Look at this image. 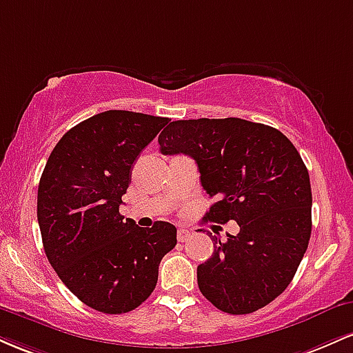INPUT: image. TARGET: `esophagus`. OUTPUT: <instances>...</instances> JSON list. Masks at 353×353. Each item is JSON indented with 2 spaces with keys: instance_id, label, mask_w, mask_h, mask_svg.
Returning a JSON list of instances; mask_svg holds the SVG:
<instances>
[{
  "instance_id": "esophagus-1",
  "label": "esophagus",
  "mask_w": 353,
  "mask_h": 353,
  "mask_svg": "<svg viewBox=\"0 0 353 353\" xmlns=\"http://www.w3.org/2000/svg\"><path fill=\"white\" fill-rule=\"evenodd\" d=\"M189 237H190V230L184 229V228H181L179 230H177V241L179 242H185Z\"/></svg>"
}]
</instances>
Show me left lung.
<instances>
[{
    "instance_id": "8db88e82",
    "label": "left lung",
    "mask_w": 353,
    "mask_h": 353,
    "mask_svg": "<svg viewBox=\"0 0 353 353\" xmlns=\"http://www.w3.org/2000/svg\"><path fill=\"white\" fill-rule=\"evenodd\" d=\"M161 152L188 154L216 202L205 219L236 221L237 236L214 239L197 267L202 295L219 310L250 314L287 289L312 232L309 171L295 145L270 125L239 117L172 121Z\"/></svg>"
}]
</instances>
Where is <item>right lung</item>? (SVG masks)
Masks as SVG:
<instances>
[{
    "instance_id": "obj_1",
    "label": "right lung",
    "mask_w": 353,
    "mask_h": 353,
    "mask_svg": "<svg viewBox=\"0 0 353 353\" xmlns=\"http://www.w3.org/2000/svg\"><path fill=\"white\" fill-rule=\"evenodd\" d=\"M168 117L104 111L70 129L52 149L38 188L44 252L64 285L104 314L139 307L159 264L177 244L176 228H139L119 214L141 151Z\"/></svg>"
}]
</instances>
